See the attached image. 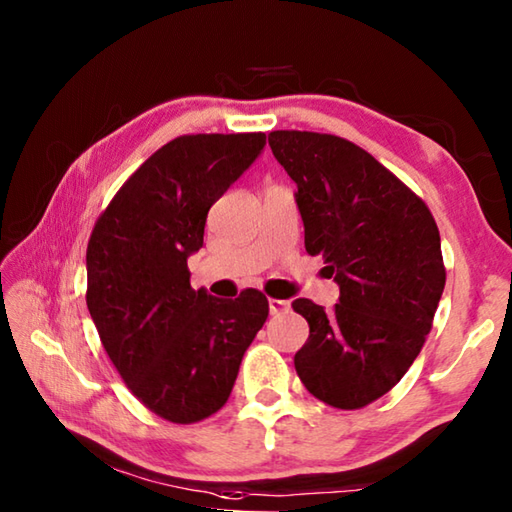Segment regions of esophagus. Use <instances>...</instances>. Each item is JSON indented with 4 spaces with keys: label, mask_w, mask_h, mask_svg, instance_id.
Returning a JSON list of instances; mask_svg holds the SVG:
<instances>
[{
    "label": "esophagus",
    "mask_w": 512,
    "mask_h": 512,
    "mask_svg": "<svg viewBox=\"0 0 512 512\" xmlns=\"http://www.w3.org/2000/svg\"><path fill=\"white\" fill-rule=\"evenodd\" d=\"M291 309V305L287 300H277V298H271L268 300V311H271L273 316H277V314H284V311H289Z\"/></svg>",
    "instance_id": "esophagus-1"
}]
</instances>
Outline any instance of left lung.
I'll list each match as a JSON object with an SVG mask.
<instances>
[{"label": "left lung", "mask_w": 512, "mask_h": 512, "mask_svg": "<svg viewBox=\"0 0 512 512\" xmlns=\"http://www.w3.org/2000/svg\"><path fill=\"white\" fill-rule=\"evenodd\" d=\"M275 160L296 183L305 248L339 284L325 309L307 298L309 339L296 352L307 391L336 409H361L404 377L427 339L445 289L440 232L402 180L343 137L273 131Z\"/></svg>", "instance_id": "left-lung-1"}]
</instances>
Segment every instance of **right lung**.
Masks as SVG:
<instances>
[{"label": "right lung", "mask_w": 512, "mask_h": 512, "mask_svg": "<svg viewBox=\"0 0 512 512\" xmlns=\"http://www.w3.org/2000/svg\"><path fill=\"white\" fill-rule=\"evenodd\" d=\"M264 133L183 135L155 151L94 223L88 309L103 348L146 409L178 424L228 402L268 318L262 291L214 298L189 284L210 207L264 151Z\"/></svg>", "instance_id": "right-lung-1"}]
</instances>
